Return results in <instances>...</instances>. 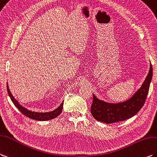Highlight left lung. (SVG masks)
<instances>
[{"instance_id": "1", "label": "left lung", "mask_w": 157, "mask_h": 157, "mask_svg": "<svg viewBox=\"0 0 157 157\" xmlns=\"http://www.w3.org/2000/svg\"><path fill=\"white\" fill-rule=\"evenodd\" d=\"M152 78V67L150 63V70L141 87L134 95L122 102L110 103L100 100L93 94V103L91 113L98 121L105 124L121 122L133 117L143 106L148 93Z\"/></svg>"}]
</instances>
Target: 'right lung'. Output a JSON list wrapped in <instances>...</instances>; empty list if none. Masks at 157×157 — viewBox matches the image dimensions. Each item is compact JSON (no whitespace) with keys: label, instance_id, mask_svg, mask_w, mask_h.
<instances>
[{"label":"right lung","instance_id":"right-lung-1","mask_svg":"<svg viewBox=\"0 0 157 157\" xmlns=\"http://www.w3.org/2000/svg\"><path fill=\"white\" fill-rule=\"evenodd\" d=\"M6 87H7V92H8L9 96L11 99L14 105L19 109V111L22 113V114H24L25 116H27L28 118L33 119L35 120H39V121H47V120H49L53 118H56L59 116L62 110H63V101H62V103L60 104V105L57 108H56V110H54L52 112H33V111H31L29 110L27 108H25L23 105H21L19 104V101H18L12 95L11 92L9 90L8 83L6 84Z\"/></svg>","mask_w":157,"mask_h":157}]
</instances>
